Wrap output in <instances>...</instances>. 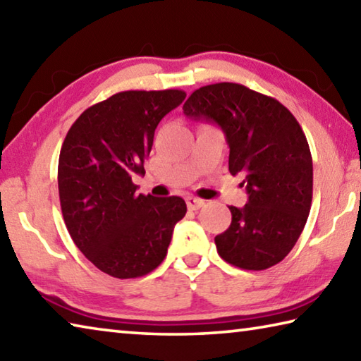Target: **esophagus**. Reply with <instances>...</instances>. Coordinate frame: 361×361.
Listing matches in <instances>:
<instances>
[{"mask_svg":"<svg viewBox=\"0 0 361 361\" xmlns=\"http://www.w3.org/2000/svg\"><path fill=\"white\" fill-rule=\"evenodd\" d=\"M186 204H188L189 210H199L200 207L205 205L204 200L197 199V197H186Z\"/></svg>","mask_w":361,"mask_h":361,"instance_id":"esophagus-1","label":"esophagus"}]
</instances>
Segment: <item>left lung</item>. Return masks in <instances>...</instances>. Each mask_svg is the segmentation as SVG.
<instances>
[{
  "mask_svg": "<svg viewBox=\"0 0 361 361\" xmlns=\"http://www.w3.org/2000/svg\"><path fill=\"white\" fill-rule=\"evenodd\" d=\"M183 111L221 127L229 172L248 194L242 209L229 207L231 226L215 237L219 256L247 271L277 264L295 247L312 204V156L299 122L276 99L235 82L194 90Z\"/></svg>",
  "mask_w": 361,
  "mask_h": 361,
  "instance_id": "obj_1",
  "label": "left lung"
}]
</instances>
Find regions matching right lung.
Returning a JSON list of instances; mask_svg holds the SVG:
<instances>
[{
    "instance_id": "right-lung-1",
    "label": "right lung",
    "mask_w": 361,
    "mask_h": 361,
    "mask_svg": "<svg viewBox=\"0 0 361 361\" xmlns=\"http://www.w3.org/2000/svg\"><path fill=\"white\" fill-rule=\"evenodd\" d=\"M183 90H126L79 116L59 157V195L73 242L102 272L135 279L161 264L173 228L186 215L178 195L137 194L161 119Z\"/></svg>"
}]
</instances>
